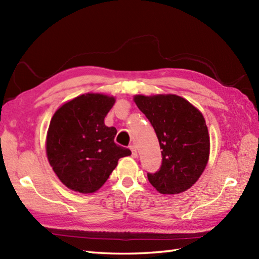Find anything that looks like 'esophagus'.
<instances>
[{"mask_svg": "<svg viewBox=\"0 0 259 259\" xmlns=\"http://www.w3.org/2000/svg\"><path fill=\"white\" fill-rule=\"evenodd\" d=\"M130 150H131V156H133L134 158H136L137 156H138V151H137V148L135 145H131L130 146Z\"/></svg>", "mask_w": 259, "mask_h": 259, "instance_id": "34e87169", "label": "esophagus"}]
</instances>
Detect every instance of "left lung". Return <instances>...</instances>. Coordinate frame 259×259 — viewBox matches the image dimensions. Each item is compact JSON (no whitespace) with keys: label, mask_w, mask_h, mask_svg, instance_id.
<instances>
[{"label":"left lung","mask_w":259,"mask_h":259,"mask_svg":"<svg viewBox=\"0 0 259 259\" xmlns=\"http://www.w3.org/2000/svg\"><path fill=\"white\" fill-rule=\"evenodd\" d=\"M135 102L150 121L162 161L148 180L164 195L183 192L200 177L209 157V135L201 112L184 98L136 96Z\"/></svg>","instance_id":"8db88e82"}]
</instances>
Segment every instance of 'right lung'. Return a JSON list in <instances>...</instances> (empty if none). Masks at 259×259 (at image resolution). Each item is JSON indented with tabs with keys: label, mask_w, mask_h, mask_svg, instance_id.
<instances>
[{
	"label": "right lung",
	"mask_w": 259,
	"mask_h": 259,
	"mask_svg": "<svg viewBox=\"0 0 259 259\" xmlns=\"http://www.w3.org/2000/svg\"><path fill=\"white\" fill-rule=\"evenodd\" d=\"M114 98L87 93L57 110L47 137L49 162L59 179L74 191L91 194L108 180L128 148L114 142V126L104 118Z\"/></svg>",
	"instance_id": "add662e5"
}]
</instances>
